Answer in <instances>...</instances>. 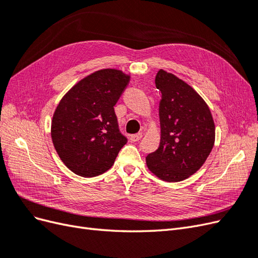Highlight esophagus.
Returning a JSON list of instances; mask_svg holds the SVG:
<instances>
[{"label":"esophagus","mask_w":258,"mask_h":258,"mask_svg":"<svg viewBox=\"0 0 258 258\" xmlns=\"http://www.w3.org/2000/svg\"><path fill=\"white\" fill-rule=\"evenodd\" d=\"M143 136H142V134H137V135H132V136H130V140L132 142H138L140 139H141Z\"/></svg>","instance_id":"34e87169"}]
</instances>
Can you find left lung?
Instances as JSON below:
<instances>
[{
  "label": "left lung",
  "instance_id": "1",
  "mask_svg": "<svg viewBox=\"0 0 258 258\" xmlns=\"http://www.w3.org/2000/svg\"><path fill=\"white\" fill-rule=\"evenodd\" d=\"M160 143L146 165L166 182H179L202 167L215 142V124L206 101L181 79L159 70Z\"/></svg>",
  "mask_w": 258,
  "mask_h": 258
}]
</instances>
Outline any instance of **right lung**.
<instances>
[{"label":"right lung","mask_w":258,"mask_h":258,"mask_svg":"<svg viewBox=\"0 0 258 258\" xmlns=\"http://www.w3.org/2000/svg\"><path fill=\"white\" fill-rule=\"evenodd\" d=\"M130 75L103 69L84 77L60 100L51 120V140L60 159L77 175L104 173L127 143L114 106Z\"/></svg>","instance_id":"obj_1"}]
</instances>
